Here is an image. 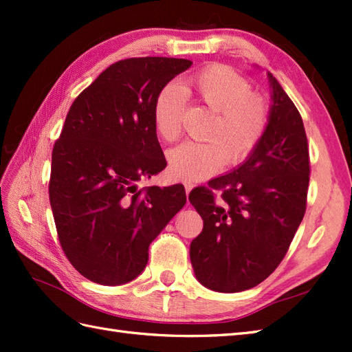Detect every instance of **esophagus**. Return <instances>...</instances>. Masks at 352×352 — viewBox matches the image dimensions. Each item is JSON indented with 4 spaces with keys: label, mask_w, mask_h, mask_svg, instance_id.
Returning a JSON list of instances; mask_svg holds the SVG:
<instances>
[{
    "label": "esophagus",
    "mask_w": 352,
    "mask_h": 352,
    "mask_svg": "<svg viewBox=\"0 0 352 352\" xmlns=\"http://www.w3.org/2000/svg\"><path fill=\"white\" fill-rule=\"evenodd\" d=\"M184 184V189H186V193H189L192 189H193V183H190V182H184L183 183Z\"/></svg>",
    "instance_id": "1"
}]
</instances>
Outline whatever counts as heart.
Here are the masks:
<instances>
[{
    "mask_svg": "<svg viewBox=\"0 0 352 352\" xmlns=\"http://www.w3.org/2000/svg\"><path fill=\"white\" fill-rule=\"evenodd\" d=\"M198 102L213 111L203 144L186 142L169 151L170 174L180 180H207L231 163H241L254 153L269 125L267 101L251 92L242 76L222 65H213L188 80ZM183 91L169 83L157 94L153 106L155 131L166 142L182 134Z\"/></svg>",
    "mask_w": 352,
    "mask_h": 352,
    "instance_id": "heart-1",
    "label": "heart"
}]
</instances>
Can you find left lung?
Listing matches in <instances>:
<instances>
[{
    "label": "left lung",
    "instance_id": "1",
    "mask_svg": "<svg viewBox=\"0 0 352 352\" xmlns=\"http://www.w3.org/2000/svg\"><path fill=\"white\" fill-rule=\"evenodd\" d=\"M272 106L269 125L254 153L230 174L190 192L204 221L190 243L198 281L214 292L256 287L286 256L307 206L309 145L302 118L267 72ZM213 190H221L215 201Z\"/></svg>",
    "mask_w": 352,
    "mask_h": 352
}]
</instances>
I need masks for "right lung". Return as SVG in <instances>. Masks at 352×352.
<instances>
[{"instance_id": "1", "label": "right lung", "mask_w": 352, "mask_h": 352, "mask_svg": "<svg viewBox=\"0 0 352 352\" xmlns=\"http://www.w3.org/2000/svg\"><path fill=\"white\" fill-rule=\"evenodd\" d=\"M186 58L133 57L102 71L66 115L51 157L50 204L71 265L102 286L144 271L148 248L186 204L183 184L138 189L166 168L153 106L190 68Z\"/></svg>"}]
</instances>
